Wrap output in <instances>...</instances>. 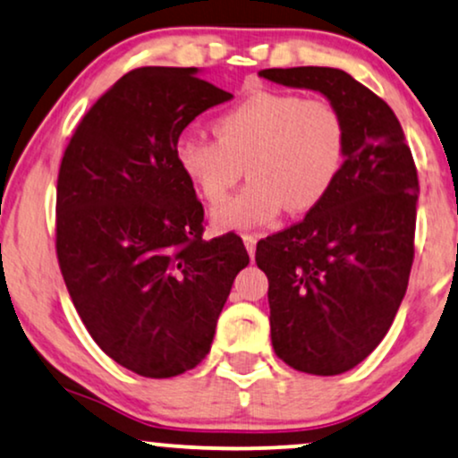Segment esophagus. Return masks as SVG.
Returning a JSON list of instances; mask_svg holds the SVG:
<instances>
[{"instance_id": "1", "label": "esophagus", "mask_w": 458, "mask_h": 458, "mask_svg": "<svg viewBox=\"0 0 458 458\" xmlns=\"http://www.w3.org/2000/svg\"><path fill=\"white\" fill-rule=\"evenodd\" d=\"M242 242H245L249 258L253 259V256H256V242H258V236H256V234H242Z\"/></svg>"}]
</instances>
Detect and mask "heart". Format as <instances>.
Masks as SVG:
<instances>
[{
	"label": "heart",
	"mask_w": 458,
	"mask_h": 458,
	"mask_svg": "<svg viewBox=\"0 0 458 458\" xmlns=\"http://www.w3.org/2000/svg\"><path fill=\"white\" fill-rule=\"evenodd\" d=\"M217 139L182 135L175 162L196 194L218 205L248 166L252 182L211 213L217 230H253L283 211L315 209L343 171L346 131L334 106L259 90L213 123Z\"/></svg>",
	"instance_id": "heart-1"
}]
</instances>
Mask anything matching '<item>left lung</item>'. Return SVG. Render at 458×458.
<instances>
[{"mask_svg": "<svg viewBox=\"0 0 458 458\" xmlns=\"http://www.w3.org/2000/svg\"><path fill=\"white\" fill-rule=\"evenodd\" d=\"M259 78L321 92L344 123L343 171L302 222L259 241L270 338L298 372L335 376L389 332L414 258L419 177L386 103L334 67L262 69Z\"/></svg>", "mask_w": 458, "mask_h": 458, "instance_id": "8db88e82", "label": "left lung"}]
</instances>
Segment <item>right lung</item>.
<instances>
[{"mask_svg":"<svg viewBox=\"0 0 458 458\" xmlns=\"http://www.w3.org/2000/svg\"><path fill=\"white\" fill-rule=\"evenodd\" d=\"M196 67H139L75 129L56 183V256L103 352L146 378L199 366L236 275L241 236L202 239V205L175 162L196 115L233 99Z\"/></svg>","mask_w":458,"mask_h":458,"instance_id":"right-lung-1","label":"right lung"}]
</instances>
